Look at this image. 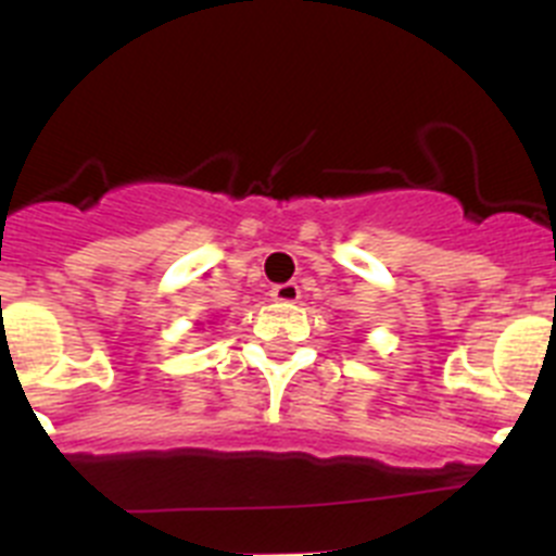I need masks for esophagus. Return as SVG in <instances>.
Segmentation results:
<instances>
[{
  "label": "esophagus",
  "mask_w": 556,
  "mask_h": 556,
  "mask_svg": "<svg viewBox=\"0 0 556 556\" xmlns=\"http://www.w3.org/2000/svg\"><path fill=\"white\" fill-rule=\"evenodd\" d=\"M273 301L278 303H298V298H301V287L298 283H278V287H273Z\"/></svg>",
  "instance_id": "34e87169"
}]
</instances>
